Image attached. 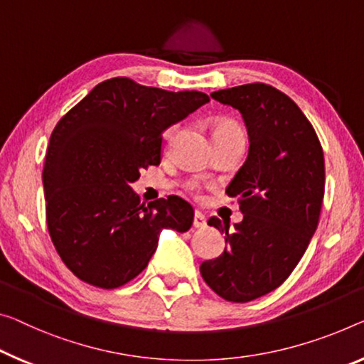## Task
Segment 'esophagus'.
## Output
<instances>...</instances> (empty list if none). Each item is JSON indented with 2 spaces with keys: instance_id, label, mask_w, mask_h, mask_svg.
<instances>
[{
  "instance_id": "1",
  "label": "esophagus",
  "mask_w": 364,
  "mask_h": 364,
  "mask_svg": "<svg viewBox=\"0 0 364 364\" xmlns=\"http://www.w3.org/2000/svg\"><path fill=\"white\" fill-rule=\"evenodd\" d=\"M205 226H206L205 215L201 213V211H195V215H193V228L201 229V228H205Z\"/></svg>"
}]
</instances>
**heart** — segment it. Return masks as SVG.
<instances>
[{
  "mask_svg": "<svg viewBox=\"0 0 364 364\" xmlns=\"http://www.w3.org/2000/svg\"><path fill=\"white\" fill-rule=\"evenodd\" d=\"M231 133H239V135H242V130L234 124V122H229V120H223V122H218L213 128V136L216 135H231Z\"/></svg>",
  "mask_w": 364,
  "mask_h": 364,
  "instance_id": "1",
  "label": "heart"
}]
</instances>
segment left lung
<instances>
[{"label": "left lung", "instance_id": "8db88e82", "mask_svg": "<svg viewBox=\"0 0 364 364\" xmlns=\"http://www.w3.org/2000/svg\"><path fill=\"white\" fill-rule=\"evenodd\" d=\"M211 97L242 114L250 144L226 188L244 220L229 229L228 221L210 218L226 247L200 273L223 299L249 303L291 275L314 236L326 187L323 151L294 100L270 85L221 89Z\"/></svg>", "mask_w": 364, "mask_h": 364}]
</instances>
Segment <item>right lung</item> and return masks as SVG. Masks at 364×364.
Masks as SVG:
<instances>
[{"instance_id":"add662e5","label":"right lung","mask_w":364,"mask_h":364,"mask_svg":"<svg viewBox=\"0 0 364 364\" xmlns=\"http://www.w3.org/2000/svg\"><path fill=\"white\" fill-rule=\"evenodd\" d=\"M210 102L130 77L92 89L53 128L43 164L47 226L73 275L114 289L138 277L166 228L186 232L193 208L176 195L144 203L130 183L159 166L163 132Z\"/></svg>"}]
</instances>
